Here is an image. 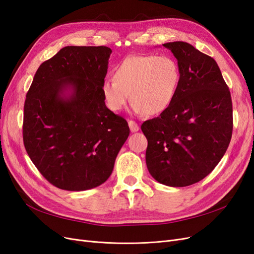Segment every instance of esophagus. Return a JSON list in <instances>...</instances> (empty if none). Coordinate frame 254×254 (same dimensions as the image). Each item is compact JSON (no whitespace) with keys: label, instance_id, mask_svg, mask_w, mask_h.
I'll use <instances>...</instances> for the list:
<instances>
[{"label":"esophagus","instance_id":"1","mask_svg":"<svg viewBox=\"0 0 254 254\" xmlns=\"http://www.w3.org/2000/svg\"><path fill=\"white\" fill-rule=\"evenodd\" d=\"M128 125H129L130 130H131V132H136V131H139L140 127H139V125H137L134 121H131V120L128 121Z\"/></svg>","mask_w":254,"mask_h":254}]
</instances>
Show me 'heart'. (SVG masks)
<instances>
[{"label": "heart", "mask_w": 254, "mask_h": 254, "mask_svg": "<svg viewBox=\"0 0 254 254\" xmlns=\"http://www.w3.org/2000/svg\"><path fill=\"white\" fill-rule=\"evenodd\" d=\"M180 78L179 64L172 56H128L114 67L113 79L103 83L102 93L113 112L124 109L131 97L135 112L156 115L173 103Z\"/></svg>", "instance_id": "heart-1"}]
</instances>
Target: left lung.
Returning <instances> with one entry per match:
<instances>
[{
	"label": "left lung",
	"mask_w": 254,
	"mask_h": 254,
	"mask_svg": "<svg viewBox=\"0 0 254 254\" xmlns=\"http://www.w3.org/2000/svg\"><path fill=\"white\" fill-rule=\"evenodd\" d=\"M180 67L173 103L141 129L146 165L158 182L182 188L209 175L224 157L233 129L232 99L212 57L183 41L164 43Z\"/></svg>",
	"instance_id": "1"
}]
</instances>
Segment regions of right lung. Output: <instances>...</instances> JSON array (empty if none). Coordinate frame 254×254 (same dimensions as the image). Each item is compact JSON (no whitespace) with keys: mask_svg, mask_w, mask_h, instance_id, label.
I'll return each mask as SVG.
<instances>
[{"mask_svg":"<svg viewBox=\"0 0 254 254\" xmlns=\"http://www.w3.org/2000/svg\"><path fill=\"white\" fill-rule=\"evenodd\" d=\"M111 53L107 47L61 49L41 64L26 94L25 149L58 189L101 186L129 135L127 121L107 108L102 93Z\"/></svg>","mask_w":254,"mask_h":254,"instance_id":"obj_1","label":"right lung"}]
</instances>
